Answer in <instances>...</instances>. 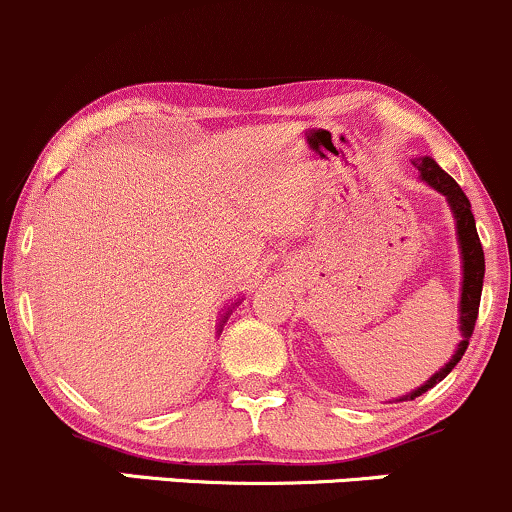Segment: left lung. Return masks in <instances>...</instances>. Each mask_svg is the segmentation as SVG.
<instances>
[{"label":"left lung","instance_id":"8db88e82","mask_svg":"<svg viewBox=\"0 0 512 512\" xmlns=\"http://www.w3.org/2000/svg\"><path fill=\"white\" fill-rule=\"evenodd\" d=\"M412 166L420 170L422 180L432 185L434 190L442 192L447 197L449 207H452L454 219H456V234H459V246H461V258H464V283H461V342L456 346L454 356L449 359V364L444 368H439L437 373L417 390H412L410 395H405L403 400H415L417 395L427 393V390L437 386L442 378H447V373L459 364L461 356H464L466 346H469V337L474 334L476 327V317H478V305H481V288H483V271H486V261H483V246L481 239H478L476 232V219L474 212H471V202L469 197L464 195V190L456 185V180L452 175L444 173L432 158H417L412 161Z\"/></svg>","mask_w":512,"mask_h":512}]
</instances>
